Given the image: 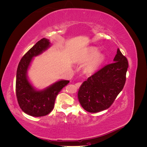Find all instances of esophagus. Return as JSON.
<instances>
[{"instance_id": "34e87169", "label": "esophagus", "mask_w": 147, "mask_h": 147, "mask_svg": "<svg viewBox=\"0 0 147 147\" xmlns=\"http://www.w3.org/2000/svg\"><path fill=\"white\" fill-rule=\"evenodd\" d=\"M81 84H82V83H80V82H79V83H77L76 84H75V86H76L77 88H79L80 86H81Z\"/></svg>"}]
</instances>
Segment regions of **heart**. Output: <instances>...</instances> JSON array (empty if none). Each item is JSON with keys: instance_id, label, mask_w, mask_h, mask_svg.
I'll use <instances>...</instances> for the list:
<instances>
[{"instance_id": "obj_1", "label": "heart", "mask_w": 147, "mask_h": 147, "mask_svg": "<svg viewBox=\"0 0 147 147\" xmlns=\"http://www.w3.org/2000/svg\"><path fill=\"white\" fill-rule=\"evenodd\" d=\"M93 58L94 59H93ZM92 59H93L86 67V71L88 73L94 72L98 68V67L101 64L102 61L104 59V56L102 54L97 55V50L96 49H93L90 52V53L87 55L85 58H84V61H90Z\"/></svg>"}]
</instances>
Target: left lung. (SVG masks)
Masks as SVG:
<instances>
[{
  "label": "left lung",
  "mask_w": 147,
  "mask_h": 147,
  "mask_svg": "<svg viewBox=\"0 0 147 147\" xmlns=\"http://www.w3.org/2000/svg\"><path fill=\"white\" fill-rule=\"evenodd\" d=\"M128 62L119 48L113 63L106 65L84 81L78 92L82 107L90 113L109 109L126 82Z\"/></svg>",
  "instance_id": "left-lung-1"
}]
</instances>
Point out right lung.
Masks as SVG:
<instances>
[{
    "mask_svg": "<svg viewBox=\"0 0 147 147\" xmlns=\"http://www.w3.org/2000/svg\"><path fill=\"white\" fill-rule=\"evenodd\" d=\"M50 47V42L43 38L35 43L22 57L18 66L16 95L21 110L30 116L43 117L54 108L56 97L69 80H60L43 90H36L28 80L27 72L32 58Z\"/></svg>",
    "mask_w": 147,
    "mask_h": 147,
    "instance_id": "obj_1",
    "label": "right lung"
}]
</instances>
